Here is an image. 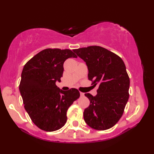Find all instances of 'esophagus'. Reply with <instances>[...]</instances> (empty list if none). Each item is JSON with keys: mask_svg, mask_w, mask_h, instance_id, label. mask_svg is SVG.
<instances>
[{"mask_svg": "<svg viewBox=\"0 0 154 154\" xmlns=\"http://www.w3.org/2000/svg\"><path fill=\"white\" fill-rule=\"evenodd\" d=\"M80 95H81V97L84 96V93H81V92H80Z\"/></svg>", "mask_w": 154, "mask_h": 154, "instance_id": "1", "label": "esophagus"}]
</instances>
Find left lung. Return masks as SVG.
I'll use <instances>...</instances> for the list:
<instances>
[{
    "label": "left lung",
    "mask_w": 154,
    "mask_h": 154,
    "mask_svg": "<svg viewBox=\"0 0 154 154\" xmlns=\"http://www.w3.org/2000/svg\"><path fill=\"white\" fill-rule=\"evenodd\" d=\"M73 51L86 63L88 79L99 85L96 96L85 94L90 105L84 110V120L93 129H109L119 122L128 100L130 79L125 64L117 55L100 46Z\"/></svg>",
    "instance_id": "1"
}]
</instances>
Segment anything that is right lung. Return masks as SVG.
<instances>
[{
    "mask_svg": "<svg viewBox=\"0 0 154 154\" xmlns=\"http://www.w3.org/2000/svg\"><path fill=\"white\" fill-rule=\"evenodd\" d=\"M77 57L70 50L45 49L23 68L19 90L25 110L39 128L47 132L60 129L67 122V111L79 97V91H62L55 83L63 76V63Z\"/></svg>",
    "mask_w": 154,
    "mask_h": 154,
    "instance_id": "right-lung-1",
    "label": "right lung"
}]
</instances>
